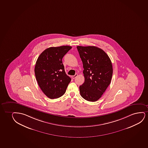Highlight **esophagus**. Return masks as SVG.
Listing matches in <instances>:
<instances>
[{
  "label": "esophagus",
  "instance_id": "34e87169",
  "mask_svg": "<svg viewBox=\"0 0 148 148\" xmlns=\"http://www.w3.org/2000/svg\"><path fill=\"white\" fill-rule=\"evenodd\" d=\"M77 76H78V74L76 73V74H75V75H72V76H71V77H72V79H75V77H77Z\"/></svg>",
  "mask_w": 148,
  "mask_h": 148
}]
</instances>
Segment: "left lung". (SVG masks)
<instances>
[{"mask_svg": "<svg viewBox=\"0 0 148 148\" xmlns=\"http://www.w3.org/2000/svg\"><path fill=\"white\" fill-rule=\"evenodd\" d=\"M77 49L84 69V82L79 86L81 96L88 101H97L110 84L112 62L108 54L97 47L77 46Z\"/></svg>", "mask_w": 148, "mask_h": 148, "instance_id": "left-lung-1", "label": "left lung"}]
</instances>
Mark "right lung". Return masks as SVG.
Segmentation results:
<instances>
[{
  "instance_id": "right-lung-1",
  "label": "right lung",
  "mask_w": 148,
  "mask_h": 148,
  "mask_svg": "<svg viewBox=\"0 0 148 148\" xmlns=\"http://www.w3.org/2000/svg\"><path fill=\"white\" fill-rule=\"evenodd\" d=\"M70 46L51 47L39 55L34 73L40 88L47 97L57 99L64 95L71 79L66 74L62 59Z\"/></svg>"
}]
</instances>
